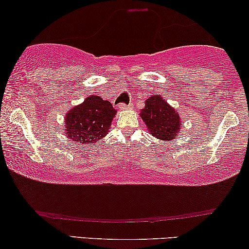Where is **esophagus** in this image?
I'll return each mask as SVG.
<instances>
[{"instance_id":"1","label":"esophagus","mask_w":249,"mask_h":249,"mask_svg":"<svg viewBox=\"0 0 249 249\" xmlns=\"http://www.w3.org/2000/svg\"><path fill=\"white\" fill-rule=\"evenodd\" d=\"M117 108L119 110H124V109H128L129 106H127L125 104H119L117 106Z\"/></svg>"}]
</instances>
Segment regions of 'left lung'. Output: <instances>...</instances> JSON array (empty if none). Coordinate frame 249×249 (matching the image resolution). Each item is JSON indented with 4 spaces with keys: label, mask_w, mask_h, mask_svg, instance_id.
<instances>
[{
    "label": "left lung",
    "mask_w": 249,
    "mask_h": 249,
    "mask_svg": "<svg viewBox=\"0 0 249 249\" xmlns=\"http://www.w3.org/2000/svg\"><path fill=\"white\" fill-rule=\"evenodd\" d=\"M140 117L145 122L150 134L160 140H172L181 129L178 113L159 93L145 101Z\"/></svg>",
    "instance_id": "left-lung-1"
}]
</instances>
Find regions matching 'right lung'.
Wrapping results in <instances>:
<instances>
[{
    "label": "right lung",
    "mask_w": 249,
    "mask_h": 249,
    "mask_svg": "<svg viewBox=\"0 0 249 249\" xmlns=\"http://www.w3.org/2000/svg\"><path fill=\"white\" fill-rule=\"evenodd\" d=\"M116 109L99 96H89L65 117V134L80 144H92L108 133Z\"/></svg>",
    "instance_id": "add662e5"
}]
</instances>
